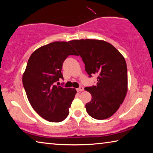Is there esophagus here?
<instances>
[{
    "label": "esophagus",
    "mask_w": 153,
    "mask_h": 153,
    "mask_svg": "<svg viewBox=\"0 0 153 153\" xmlns=\"http://www.w3.org/2000/svg\"><path fill=\"white\" fill-rule=\"evenodd\" d=\"M83 90H84V88H83L82 86H80V87L79 88L77 89V91L78 92H82V91H83Z\"/></svg>",
    "instance_id": "1"
}]
</instances>
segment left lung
Listing matches in <instances>:
<instances>
[{
  "label": "left lung",
  "instance_id": "left-lung-1",
  "mask_svg": "<svg viewBox=\"0 0 153 153\" xmlns=\"http://www.w3.org/2000/svg\"><path fill=\"white\" fill-rule=\"evenodd\" d=\"M76 49L91 77L97 75L96 86L85 88L92 95L86 105L87 113L96 120L112 116L122 104L128 92V71L123 56L111 44L95 39L73 40Z\"/></svg>",
  "mask_w": 153,
  "mask_h": 153
}]
</instances>
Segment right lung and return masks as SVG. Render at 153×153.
<instances>
[{
    "label": "right lung",
    "instance_id": "right-lung-1",
    "mask_svg": "<svg viewBox=\"0 0 153 153\" xmlns=\"http://www.w3.org/2000/svg\"><path fill=\"white\" fill-rule=\"evenodd\" d=\"M69 55H77L70 41L41 46L31 55L23 74V84L31 106L51 122H60L68 116L77 93L73 88L55 85L59 79H63L62 66Z\"/></svg>",
    "mask_w": 153,
    "mask_h": 153
}]
</instances>
